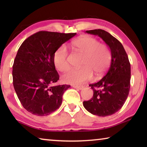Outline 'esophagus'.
<instances>
[{"label": "esophagus", "instance_id": "esophagus-1", "mask_svg": "<svg viewBox=\"0 0 147 147\" xmlns=\"http://www.w3.org/2000/svg\"><path fill=\"white\" fill-rule=\"evenodd\" d=\"M73 87L74 88L79 89V90H81V89H82L84 88L83 86H75V85H74V86H73Z\"/></svg>", "mask_w": 147, "mask_h": 147}]
</instances>
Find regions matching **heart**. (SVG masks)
Wrapping results in <instances>:
<instances>
[{
    "mask_svg": "<svg viewBox=\"0 0 147 147\" xmlns=\"http://www.w3.org/2000/svg\"><path fill=\"white\" fill-rule=\"evenodd\" d=\"M72 46L78 53L84 55L80 69H73L63 76L65 83L78 85L93 78V73L99 77L108 70L111 62V54L105 45L100 44L98 39L89 36L80 37L73 41ZM68 51L61 45L54 54V63L61 72L70 69L68 60Z\"/></svg>",
    "mask_w": 147,
    "mask_h": 147,
    "instance_id": "b5f03b06",
    "label": "heart"
}]
</instances>
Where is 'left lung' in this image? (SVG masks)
Masks as SVG:
<instances>
[{
	"mask_svg": "<svg viewBox=\"0 0 147 147\" xmlns=\"http://www.w3.org/2000/svg\"><path fill=\"white\" fill-rule=\"evenodd\" d=\"M86 32L103 39L110 49L111 62L106 75L89 85L93 90V96L89 100L84 101L83 105L93 115H113L123 107L130 91L131 69L128 57L121 42L108 32L96 29Z\"/></svg>",
	"mask_w": 147,
	"mask_h": 147,
	"instance_id": "8db88e82",
	"label": "left lung"
}]
</instances>
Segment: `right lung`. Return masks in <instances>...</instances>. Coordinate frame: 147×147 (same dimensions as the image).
<instances>
[{
	"label": "right lung",
	"mask_w": 147,
	"mask_h": 147,
	"mask_svg": "<svg viewBox=\"0 0 147 147\" xmlns=\"http://www.w3.org/2000/svg\"><path fill=\"white\" fill-rule=\"evenodd\" d=\"M76 34L40 31L28 37L19 47L13 65V84L28 112L45 116L61 106L62 96L71 86H53L59 80L54 54Z\"/></svg>",
	"instance_id": "add662e5"
}]
</instances>
